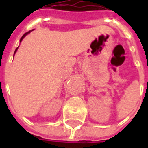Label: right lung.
I'll use <instances>...</instances> for the list:
<instances>
[{"label":"right lung","mask_w":148,"mask_h":148,"mask_svg":"<svg viewBox=\"0 0 148 148\" xmlns=\"http://www.w3.org/2000/svg\"><path fill=\"white\" fill-rule=\"evenodd\" d=\"M31 32V31H29V32H26V33H24V35H23V36L21 37V41H22V39H24V37L26 36V35H27V34L29 33V32ZM18 47H17V48H16V51H15V52H14V55H15V53H16V51H17Z\"/></svg>","instance_id":"1"}]
</instances>
